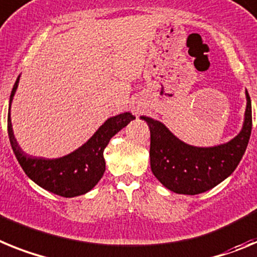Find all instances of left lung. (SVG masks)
<instances>
[{
    "mask_svg": "<svg viewBox=\"0 0 257 257\" xmlns=\"http://www.w3.org/2000/svg\"><path fill=\"white\" fill-rule=\"evenodd\" d=\"M246 99L242 131L226 144L212 147L185 144L163 122L141 116L150 128V166L154 176L168 190L185 195L211 190L229 177L239 164L251 136V99L247 90Z\"/></svg>",
    "mask_w": 257,
    "mask_h": 257,
    "instance_id": "1",
    "label": "left lung"
}]
</instances>
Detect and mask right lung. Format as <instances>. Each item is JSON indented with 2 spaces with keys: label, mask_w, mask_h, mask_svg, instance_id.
<instances>
[{
  "label": "right lung",
  "mask_w": 257,
  "mask_h": 257,
  "mask_svg": "<svg viewBox=\"0 0 257 257\" xmlns=\"http://www.w3.org/2000/svg\"><path fill=\"white\" fill-rule=\"evenodd\" d=\"M21 76H18L14 88L11 90L8 113V132L10 144L18 162L26 175L42 189L64 198H73L90 191L101 180L106 169L103 150L111 138L126 126L135 116L124 112L107 119L94 135L77 150L58 159L35 158L24 153L18 145L11 125V102L18 89Z\"/></svg>",
  "instance_id": "add662e5"
}]
</instances>
